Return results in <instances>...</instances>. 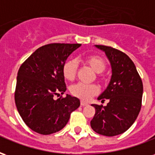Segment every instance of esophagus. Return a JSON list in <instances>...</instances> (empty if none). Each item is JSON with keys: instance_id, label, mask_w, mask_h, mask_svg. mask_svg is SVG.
<instances>
[{"instance_id": "34e87169", "label": "esophagus", "mask_w": 155, "mask_h": 155, "mask_svg": "<svg viewBox=\"0 0 155 155\" xmlns=\"http://www.w3.org/2000/svg\"><path fill=\"white\" fill-rule=\"evenodd\" d=\"M87 103L86 102H84V101H81V106H85V105H87Z\"/></svg>"}]
</instances>
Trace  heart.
<instances>
[{"label":"heart","instance_id":"1","mask_svg":"<svg viewBox=\"0 0 155 155\" xmlns=\"http://www.w3.org/2000/svg\"><path fill=\"white\" fill-rule=\"evenodd\" d=\"M85 62L96 73H101L106 67V63L103 58L99 55H89L85 58ZM77 71V62L74 60H68L62 66V73L64 77L68 81H73ZM99 88L93 84H84L79 82L71 87V94L83 101H89L97 94Z\"/></svg>","mask_w":155,"mask_h":155}]
</instances>
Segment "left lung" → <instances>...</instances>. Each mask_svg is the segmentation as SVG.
<instances>
[{
    "label": "left lung",
    "instance_id": "8db88e82",
    "mask_svg": "<svg viewBox=\"0 0 155 155\" xmlns=\"http://www.w3.org/2000/svg\"><path fill=\"white\" fill-rule=\"evenodd\" d=\"M104 51L111 66V78L107 88L98 97L107 105L92 104L95 114L91 121L92 130L105 136H115L130 128L141 109L143 83L136 67L126 54L110 46L98 45Z\"/></svg>",
    "mask_w": 155,
    "mask_h": 155
}]
</instances>
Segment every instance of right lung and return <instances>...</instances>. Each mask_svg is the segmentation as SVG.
Wrapping results in <instances>:
<instances>
[{
  "label": "right lung",
  "mask_w": 155,
  "mask_h": 155,
  "mask_svg": "<svg viewBox=\"0 0 155 155\" xmlns=\"http://www.w3.org/2000/svg\"><path fill=\"white\" fill-rule=\"evenodd\" d=\"M81 44L53 43L38 48L21 65L17 73L15 105L25 124L41 134L62 130L72 111L81 105L80 100L66 94L62 66L70 54Z\"/></svg>",
  "instance_id": "obj_1"
}]
</instances>
